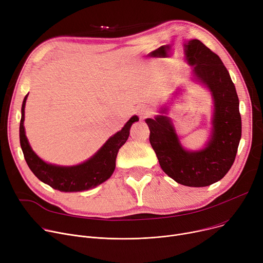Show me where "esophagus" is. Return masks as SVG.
Segmentation results:
<instances>
[{
    "label": "esophagus",
    "mask_w": 263,
    "mask_h": 263,
    "mask_svg": "<svg viewBox=\"0 0 263 263\" xmlns=\"http://www.w3.org/2000/svg\"><path fill=\"white\" fill-rule=\"evenodd\" d=\"M151 114H152L151 110L148 109V108H146V107H140L138 109V115H139V117H140L141 119H144V118L148 117Z\"/></svg>",
    "instance_id": "obj_1"
}]
</instances>
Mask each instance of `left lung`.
Wrapping results in <instances>:
<instances>
[{"label":"left lung","mask_w":263,"mask_h":263,"mask_svg":"<svg viewBox=\"0 0 263 263\" xmlns=\"http://www.w3.org/2000/svg\"><path fill=\"white\" fill-rule=\"evenodd\" d=\"M188 63L214 101L212 135L205 148L183 149L165 116L146 119L149 142L163 172L188 187H206L222 179L233 165L241 139V116L235 85L220 57L197 39L184 43ZM166 109H161L165 112Z\"/></svg>","instance_id":"8db88e82"}]
</instances>
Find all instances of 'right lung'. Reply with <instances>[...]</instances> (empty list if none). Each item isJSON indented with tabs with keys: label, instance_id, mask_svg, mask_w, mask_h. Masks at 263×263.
Listing matches in <instances>:
<instances>
[{
	"label": "right lung",
	"instance_id": "1",
	"mask_svg": "<svg viewBox=\"0 0 263 263\" xmlns=\"http://www.w3.org/2000/svg\"><path fill=\"white\" fill-rule=\"evenodd\" d=\"M27 96L22 104L20 121V144L25 161L35 176L53 189L61 192H80L97 187L111 176L116 167L119 148L126 142L129 129L137 116L132 117L120 132L108 139L100 151L86 162L74 166H59L41 160L28 144L24 132V108Z\"/></svg>",
	"mask_w": 263,
	"mask_h": 263
}]
</instances>
